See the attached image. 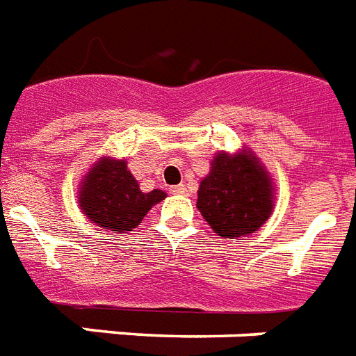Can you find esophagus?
I'll use <instances>...</instances> for the list:
<instances>
[{
	"label": "esophagus",
	"instance_id": "obj_1",
	"mask_svg": "<svg viewBox=\"0 0 356 356\" xmlns=\"http://www.w3.org/2000/svg\"><path fill=\"white\" fill-rule=\"evenodd\" d=\"M170 193H172V195H186L187 187L184 186V184H180V186L170 187Z\"/></svg>",
	"mask_w": 356,
	"mask_h": 356
}]
</instances>
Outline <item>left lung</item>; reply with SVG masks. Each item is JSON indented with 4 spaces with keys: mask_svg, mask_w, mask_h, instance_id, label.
Returning <instances> with one entry per match:
<instances>
[{
    "mask_svg": "<svg viewBox=\"0 0 356 356\" xmlns=\"http://www.w3.org/2000/svg\"><path fill=\"white\" fill-rule=\"evenodd\" d=\"M275 187L254 150H220L198 187L196 207L222 238L250 237L274 211Z\"/></svg>",
    "mask_w": 356,
    "mask_h": 356,
    "instance_id": "obj_1",
    "label": "left lung"
}]
</instances>
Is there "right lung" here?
I'll list each match as a JSON object with an SVG mask.
<instances>
[{
    "mask_svg": "<svg viewBox=\"0 0 356 356\" xmlns=\"http://www.w3.org/2000/svg\"><path fill=\"white\" fill-rule=\"evenodd\" d=\"M161 189L143 193L127 161L102 156L79 184V206L95 226L115 233L132 232L165 198Z\"/></svg>",
    "mask_w": 356,
    "mask_h": 356,
    "instance_id": "add662e5",
    "label": "right lung"
}]
</instances>
